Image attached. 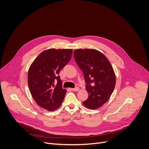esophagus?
<instances>
[{"instance_id":"esophagus-1","label":"esophagus","mask_w":149,"mask_h":149,"mask_svg":"<svg viewBox=\"0 0 149 149\" xmlns=\"http://www.w3.org/2000/svg\"><path fill=\"white\" fill-rule=\"evenodd\" d=\"M71 90H72L73 91H78L79 90V87H76V88H71Z\"/></svg>"}]
</instances>
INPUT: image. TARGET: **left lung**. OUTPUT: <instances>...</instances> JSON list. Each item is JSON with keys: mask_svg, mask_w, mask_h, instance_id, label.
Instances as JSON below:
<instances>
[{"mask_svg": "<svg viewBox=\"0 0 149 149\" xmlns=\"http://www.w3.org/2000/svg\"><path fill=\"white\" fill-rule=\"evenodd\" d=\"M76 63L82 70L86 82L88 99L83 104L95 110L107 102L115 88L116 79L109 59L94 49H78L74 51Z\"/></svg>", "mask_w": 149, "mask_h": 149, "instance_id": "obj_1", "label": "left lung"}]
</instances>
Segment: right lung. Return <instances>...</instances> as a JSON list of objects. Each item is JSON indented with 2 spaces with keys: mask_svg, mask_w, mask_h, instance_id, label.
Instances as JSON below:
<instances>
[{
  "mask_svg": "<svg viewBox=\"0 0 149 149\" xmlns=\"http://www.w3.org/2000/svg\"><path fill=\"white\" fill-rule=\"evenodd\" d=\"M72 54L71 49H47L31 65L28 74L29 89L35 101L42 109L55 110L64 99L67 91L62 88L58 74L70 61Z\"/></svg>",
  "mask_w": 149,
  "mask_h": 149,
  "instance_id": "obj_1",
  "label": "right lung"
}]
</instances>
